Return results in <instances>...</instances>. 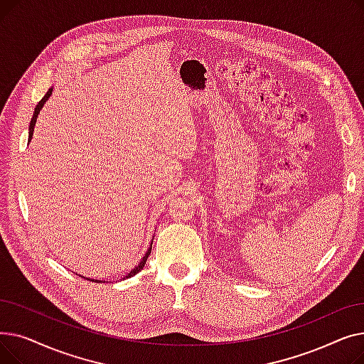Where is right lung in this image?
I'll list each match as a JSON object with an SVG mask.
<instances>
[{"instance_id":"1","label":"right lung","mask_w":364,"mask_h":364,"mask_svg":"<svg viewBox=\"0 0 364 364\" xmlns=\"http://www.w3.org/2000/svg\"><path fill=\"white\" fill-rule=\"evenodd\" d=\"M51 92H53V88H50L48 91H47V94L44 95V97L41 99V102L36 105V107H35V110H33V117H32V119H31V125H29V140L32 139V134H33V128H35V122H36V118H38V114H40V112H41V109H43V106H44V103L50 99V95H51ZM150 251H151V245H150V247L147 250V252L144 254V257L141 258V261H140V264L137 265V267H134V269L125 276V277H122V279H129V277H132V276H136L139 272H141L143 270V267H144V264H146V261H147V258H149V255H150ZM82 277V276H81ZM87 280H91V282H97V283H100L102 280H95V279H87Z\"/></svg>"}]
</instances>
